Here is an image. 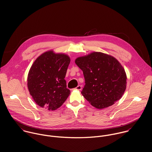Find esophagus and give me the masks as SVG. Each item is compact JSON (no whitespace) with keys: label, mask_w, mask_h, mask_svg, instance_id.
<instances>
[{"label":"esophagus","mask_w":152,"mask_h":152,"mask_svg":"<svg viewBox=\"0 0 152 152\" xmlns=\"http://www.w3.org/2000/svg\"><path fill=\"white\" fill-rule=\"evenodd\" d=\"M75 90H82V86L80 85H78L77 87H76L75 88Z\"/></svg>","instance_id":"1"}]
</instances>
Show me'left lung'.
I'll return each instance as SVG.
<instances>
[{"mask_svg": "<svg viewBox=\"0 0 152 152\" xmlns=\"http://www.w3.org/2000/svg\"><path fill=\"white\" fill-rule=\"evenodd\" d=\"M82 70L85 85L81 94L97 109H103L120 100L126 88L127 76L114 57L94 52L75 60Z\"/></svg>", "mask_w": 152, "mask_h": 152, "instance_id": "left-lung-1", "label": "left lung"}]
</instances>
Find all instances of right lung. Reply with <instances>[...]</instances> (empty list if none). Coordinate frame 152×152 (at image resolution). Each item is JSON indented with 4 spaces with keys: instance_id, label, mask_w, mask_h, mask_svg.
Here are the masks:
<instances>
[{
    "instance_id": "add662e5",
    "label": "right lung",
    "mask_w": 152,
    "mask_h": 152,
    "mask_svg": "<svg viewBox=\"0 0 152 152\" xmlns=\"http://www.w3.org/2000/svg\"><path fill=\"white\" fill-rule=\"evenodd\" d=\"M70 57L49 50L39 56L32 64L28 76V88L34 102L40 107L55 111L70 94L66 77Z\"/></svg>"
}]
</instances>
